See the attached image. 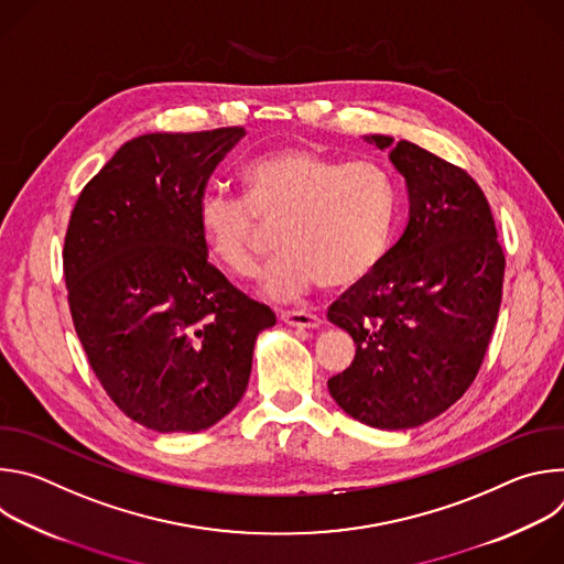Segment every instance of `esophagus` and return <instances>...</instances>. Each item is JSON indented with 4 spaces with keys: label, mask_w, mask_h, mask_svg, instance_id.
Returning a JSON list of instances; mask_svg holds the SVG:
<instances>
[{
    "label": "esophagus",
    "mask_w": 564,
    "mask_h": 564,
    "mask_svg": "<svg viewBox=\"0 0 564 564\" xmlns=\"http://www.w3.org/2000/svg\"><path fill=\"white\" fill-rule=\"evenodd\" d=\"M279 318L283 321V324L294 326V328H318V326H321V316H318V314L303 312V310H296V312H281Z\"/></svg>",
    "instance_id": "1"
}]
</instances>
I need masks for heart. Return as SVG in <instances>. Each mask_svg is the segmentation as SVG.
Returning <instances> with one entry per match:
<instances>
[{
  "instance_id": "b5f03b06",
  "label": "heart",
  "mask_w": 564,
  "mask_h": 564,
  "mask_svg": "<svg viewBox=\"0 0 564 564\" xmlns=\"http://www.w3.org/2000/svg\"><path fill=\"white\" fill-rule=\"evenodd\" d=\"M243 198L207 192L196 225L209 259L246 279L257 268L263 225H279L283 248L263 276L272 296L321 283L350 288L388 254L397 187L377 160H339L310 147L265 151L240 170Z\"/></svg>"
}]
</instances>
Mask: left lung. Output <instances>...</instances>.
Instances as JSON below:
<instances>
[{"instance_id":"8db88e82","label":"left lung","mask_w":564,"mask_h":564,"mask_svg":"<svg viewBox=\"0 0 564 564\" xmlns=\"http://www.w3.org/2000/svg\"><path fill=\"white\" fill-rule=\"evenodd\" d=\"M406 181L409 225L379 268L344 292L328 318L357 346L328 379L361 424L415 429L451 409L485 361L505 281V252L479 185L440 155L366 135Z\"/></svg>"}]
</instances>
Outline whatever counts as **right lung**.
<instances>
[{"label":"right lung","instance_id":"right-lung-1","mask_svg":"<svg viewBox=\"0 0 564 564\" xmlns=\"http://www.w3.org/2000/svg\"><path fill=\"white\" fill-rule=\"evenodd\" d=\"M243 127L144 133L79 194L64 279L75 333L113 404L158 433H198L243 397L274 312L209 261L196 225L207 181Z\"/></svg>","mask_w":564,"mask_h":564}]
</instances>
